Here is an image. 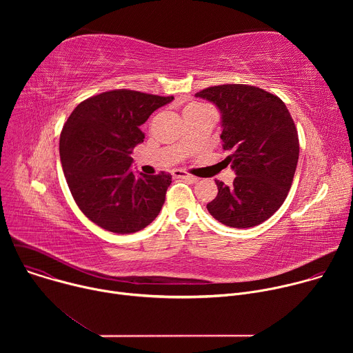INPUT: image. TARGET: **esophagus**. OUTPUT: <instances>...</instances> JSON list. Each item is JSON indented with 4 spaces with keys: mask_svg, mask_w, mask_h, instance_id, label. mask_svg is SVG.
<instances>
[{
    "mask_svg": "<svg viewBox=\"0 0 353 353\" xmlns=\"http://www.w3.org/2000/svg\"><path fill=\"white\" fill-rule=\"evenodd\" d=\"M173 176L174 177H177V179H184V180H188V181H191V183H195V181H198V179L196 177H194V176H191V174H188V173H185L184 170H173Z\"/></svg>",
    "mask_w": 353,
    "mask_h": 353,
    "instance_id": "1",
    "label": "esophagus"
}]
</instances>
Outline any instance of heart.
Segmentation results:
<instances>
[{
    "label": "heart",
    "instance_id": "heart-1",
    "mask_svg": "<svg viewBox=\"0 0 353 353\" xmlns=\"http://www.w3.org/2000/svg\"><path fill=\"white\" fill-rule=\"evenodd\" d=\"M194 106H198V103H191V105H188L187 108H194Z\"/></svg>",
    "mask_w": 353,
    "mask_h": 353
}]
</instances>
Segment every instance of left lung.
<instances>
[{"label":"left lung","mask_w":353,"mask_h":353,"mask_svg":"<svg viewBox=\"0 0 353 353\" xmlns=\"http://www.w3.org/2000/svg\"><path fill=\"white\" fill-rule=\"evenodd\" d=\"M222 113L223 162L236 172L233 184L215 180L218 195L207 204L221 223L244 229L271 218L290 190L299 159V137L282 100L257 86L226 83L195 93Z\"/></svg>","instance_id":"left-lung-1"}]
</instances>
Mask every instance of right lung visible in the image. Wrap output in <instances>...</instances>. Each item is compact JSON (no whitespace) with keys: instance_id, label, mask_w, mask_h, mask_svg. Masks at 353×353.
<instances>
[{"instance_id":"1","label":"right lung","mask_w":353,"mask_h":353,"mask_svg":"<svg viewBox=\"0 0 353 353\" xmlns=\"http://www.w3.org/2000/svg\"><path fill=\"white\" fill-rule=\"evenodd\" d=\"M173 96L114 89L81 102L60 135V158L79 210L97 226L127 234L161 212L172 174L135 176L130 166L149 116Z\"/></svg>"}]
</instances>
